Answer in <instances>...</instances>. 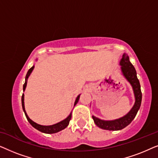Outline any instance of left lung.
Returning <instances> with one entry per match:
<instances>
[{
    "instance_id": "obj_1",
    "label": "left lung",
    "mask_w": 158,
    "mask_h": 158,
    "mask_svg": "<svg viewBox=\"0 0 158 158\" xmlns=\"http://www.w3.org/2000/svg\"><path fill=\"white\" fill-rule=\"evenodd\" d=\"M122 65V70L125 77L127 79L131 85H132L134 93L135 96V103L131 111L124 116V117L116 119L114 121H103L99 118L92 116L95 124L100 128L106 130L116 131L124 129L127 125H129L132 122V120L137 115L138 110L139 109L142 102V91L140 88L139 81L137 77L135 67L132 65L129 61L128 55L126 54L123 55V57L120 62Z\"/></svg>"
}]
</instances>
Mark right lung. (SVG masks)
Returning a JSON list of instances; mask_svg holds the SVG:
<instances>
[{"instance_id":"1","label":"right lung","mask_w":158,"mask_h":158,"mask_svg":"<svg viewBox=\"0 0 158 158\" xmlns=\"http://www.w3.org/2000/svg\"><path fill=\"white\" fill-rule=\"evenodd\" d=\"M34 69V66L31 68L29 70V71L27 72V74L26 75V78H25V83L23 84V90H25L26 88V86H27V79L29 76L31 74V73L32 72V70H33ZM80 98V95L78 96L77 97L76 100H75V105L77 104V103L78 102V100ZM23 99H24V95H22V96H21V103H22V108H23V111H24V114L26 115V117H27V120L29 121V122L30 124H31V126L34 127V128L37 129V130L42 131V132H44V133H46V134H53V133H56V132H58V131L62 130V129H64V128H66L68 126L69 124V122H70V121L71 119V114L70 115L68 116V118H66L65 119L62 121V122H60L59 123H57V124H55L54 125H51V126H42V125H40L38 124H36V123L34 122L33 121H31L30 118H29V116H27V113H26V111H25V109H24V102H23Z\"/></svg>"}]
</instances>
